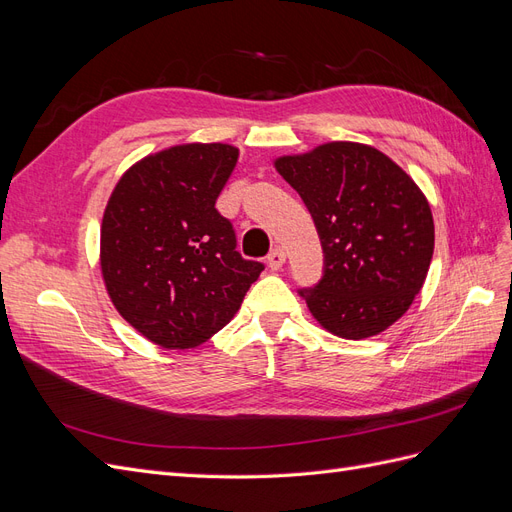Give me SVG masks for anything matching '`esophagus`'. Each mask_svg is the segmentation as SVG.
Returning a JSON list of instances; mask_svg holds the SVG:
<instances>
[{
	"mask_svg": "<svg viewBox=\"0 0 512 512\" xmlns=\"http://www.w3.org/2000/svg\"><path fill=\"white\" fill-rule=\"evenodd\" d=\"M286 262V254H284V250L282 247H273L271 250V254L267 256V265L271 267V271H277V269H282V265Z\"/></svg>",
	"mask_w": 512,
	"mask_h": 512,
	"instance_id": "obj_1",
	"label": "esophagus"
}]
</instances>
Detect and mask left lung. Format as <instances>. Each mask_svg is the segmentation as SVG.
Listing matches in <instances>:
<instances>
[{
	"label": "left lung",
	"instance_id": "left-lung-1",
	"mask_svg": "<svg viewBox=\"0 0 512 512\" xmlns=\"http://www.w3.org/2000/svg\"><path fill=\"white\" fill-rule=\"evenodd\" d=\"M275 168L303 198L324 252V275L303 288L322 329L365 339L389 329L421 292L433 256L425 194L382 151L324 143Z\"/></svg>",
	"mask_w": 512,
	"mask_h": 512
}]
</instances>
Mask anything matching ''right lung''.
Returning <instances> with one entry per match:
<instances>
[{
  "label": "right lung",
  "mask_w": 512,
  "mask_h": 512,
  "mask_svg": "<svg viewBox=\"0 0 512 512\" xmlns=\"http://www.w3.org/2000/svg\"><path fill=\"white\" fill-rule=\"evenodd\" d=\"M237 158L224 143L162 149L130 166L106 203V292L121 318L162 348L207 342L265 269L235 250V230L215 209Z\"/></svg>",
  "instance_id": "add662e5"
}]
</instances>
